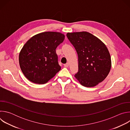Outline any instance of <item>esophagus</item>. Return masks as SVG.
Masks as SVG:
<instances>
[{"label": "esophagus", "instance_id": "34e87169", "mask_svg": "<svg viewBox=\"0 0 130 130\" xmlns=\"http://www.w3.org/2000/svg\"><path fill=\"white\" fill-rule=\"evenodd\" d=\"M64 66H65V67H68L69 66V64H68V63H67L66 64H64Z\"/></svg>", "mask_w": 130, "mask_h": 130}]
</instances>
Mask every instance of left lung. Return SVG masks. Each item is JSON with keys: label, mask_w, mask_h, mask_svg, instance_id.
Here are the masks:
<instances>
[{"label": "left lung", "mask_w": 130, "mask_h": 130, "mask_svg": "<svg viewBox=\"0 0 130 130\" xmlns=\"http://www.w3.org/2000/svg\"><path fill=\"white\" fill-rule=\"evenodd\" d=\"M67 37L78 56V72L75 77L85 87L102 82L110 71L112 62L105 45L97 37L85 31L67 33Z\"/></svg>", "instance_id": "8db88e82"}]
</instances>
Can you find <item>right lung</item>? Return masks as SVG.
<instances>
[{
    "label": "right lung",
    "mask_w": 130,
    "mask_h": 130,
    "mask_svg": "<svg viewBox=\"0 0 130 130\" xmlns=\"http://www.w3.org/2000/svg\"><path fill=\"white\" fill-rule=\"evenodd\" d=\"M64 39L61 32H44L34 35L25 43L20 52L19 63L28 80L43 84L61 70L55 49Z\"/></svg>",
    "instance_id": "obj_1"
}]
</instances>
